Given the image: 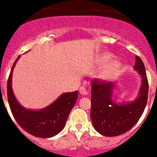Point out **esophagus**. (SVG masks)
Segmentation results:
<instances>
[{
  "mask_svg": "<svg viewBox=\"0 0 157 157\" xmlns=\"http://www.w3.org/2000/svg\"><path fill=\"white\" fill-rule=\"evenodd\" d=\"M79 93L82 95H87L88 94V91H87V90L84 86H82L79 88Z\"/></svg>",
  "mask_w": 157,
  "mask_h": 157,
  "instance_id": "esophagus-1",
  "label": "esophagus"
}]
</instances>
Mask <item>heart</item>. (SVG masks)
Returning a JSON list of instances; mask_svg holds the SVG:
<instances>
[{"mask_svg":"<svg viewBox=\"0 0 157 157\" xmlns=\"http://www.w3.org/2000/svg\"><path fill=\"white\" fill-rule=\"evenodd\" d=\"M111 58V55L109 53L103 54L98 59V63L102 64L107 62ZM121 68V63L118 60H111L104 65V67L101 69L98 74V78L101 80H110L114 78L120 72Z\"/></svg>","mask_w":157,"mask_h":157,"instance_id":"b5f03b06","label":"heart"}]
</instances>
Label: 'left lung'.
I'll use <instances>...</instances> for the list:
<instances>
[{"label": "left lung", "instance_id": "1", "mask_svg": "<svg viewBox=\"0 0 157 157\" xmlns=\"http://www.w3.org/2000/svg\"><path fill=\"white\" fill-rule=\"evenodd\" d=\"M135 59L134 69L141 76V85L134 101L116 102L113 99L116 83L94 79L91 84L90 117L94 128L101 135L115 137L124 134L135 125L145 110L149 83L143 62L138 56Z\"/></svg>", "mask_w": 157, "mask_h": 157}]
</instances>
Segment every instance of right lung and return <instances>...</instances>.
Masks as SVG:
<instances>
[{"instance_id":"right-lung-1","label":"right lung","mask_w":157,"mask_h":157,"mask_svg":"<svg viewBox=\"0 0 157 157\" xmlns=\"http://www.w3.org/2000/svg\"><path fill=\"white\" fill-rule=\"evenodd\" d=\"M19 57L13 63L8 80V100L12 115L19 125L29 134L37 138H52L64 127L77 101L78 90L61 94L51 105L42 109H26L16 100L12 86V72Z\"/></svg>"}]
</instances>
